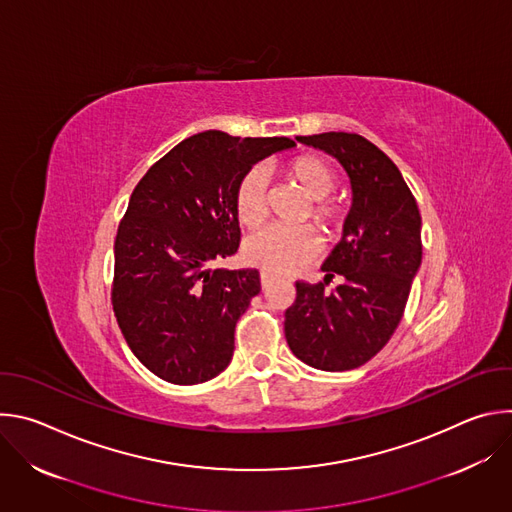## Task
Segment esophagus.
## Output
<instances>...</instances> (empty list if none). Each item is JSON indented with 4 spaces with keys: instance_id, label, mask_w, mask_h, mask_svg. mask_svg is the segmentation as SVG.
<instances>
[{
    "instance_id": "1",
    "label": "esophagus",
    "mask_w": 512,
    "mask_h": 512,
    "mask_svg": "<svg viewBox=\"0 0 512 512\" xmlns=\"http://www.w3.org/2000/svg\"><path fill=\"white\" fill-rule=\"evenodd\" d=\"M271 283H273V277L267 275V273H261V287H263V291H267L271 287Z\"/></svg>"
}]
</instances>
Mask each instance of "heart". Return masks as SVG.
I'll return each instance as SVG.
<instances>
[{
	"label": "heart",
	"mask_w": 512,
	"mask_h": 512,
	"mask_svg": "<svg viewBox=\"0 0 512 512\" xmlns=\"http://www.w3.org/2000/svg\"><path fill=\"white\" fill-rule=\"evenodd\" d=\"M285 176L296 182L312 200V223L328 239L340 235L346 221V206L340 200L328 198L338 176L334 166L316 154H302L285 164ZM269 198V174L265 168H251L237 186L235 212L239 223L255 229L263 223ZM247 263L263 269L269 275L281 277L300 271L318 255V241L308 229L267 227L245 241L243 247Z\"/></svg>",
	"instance_id": "b5f03b06"
}]
</instances>
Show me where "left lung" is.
<instances>
[{
	"mask_svg": "<svg viewBox=\"0 0 512 512\" xmlns=\"http://www.w3.org/2000/svg\"><path fill=\"white\" fill-rule=\"evenodd\" d=\"M334 156L352 186L342 241L322 271L324 281H296L285 310V340L320 371H352L369 362L397 330L421 265V216L399 168L358 133L300 135ZM334 276L341 283L327 289Z\"/></svg>",
	"mask_w": 512,
	"mask_h": 512,
	"instance_id": "left-lung-1",
	"label": "left lung"
}]
</instances>
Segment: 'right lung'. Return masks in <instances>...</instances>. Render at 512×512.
<instances>
[{"label":"right lung","instance_id":"1","mask_svg":"<svg viewBox=\"0 0 512 512\" xmlns=\"http://www.w3.org/2000/svg\"><path fill=\"white\" fill-rule=\"evenodd\" d=\"M289 137L196 133L137 182L115 237L111 302L131 352L174 385L221 375L235 326L261 291L257 269H212L237 253L239 180Z\"/></svg>","mask_w":512,"mask_h":512}]
</instances>
